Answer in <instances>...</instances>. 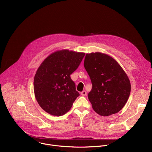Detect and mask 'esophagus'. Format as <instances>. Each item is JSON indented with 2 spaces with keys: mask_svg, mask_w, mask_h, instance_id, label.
I'll return each mask as SVG.
<instances>
[{
  "mask_svg": "<svg viewBox=\"0 0 152 152\" xmlns=\"http://www.w3.org/2000/svg\"><path fill=\"white\" fill-rule=\"evenodd\" d=\"M81 94L82 96H86V95H87V92H86V91H85V90L83 91L81 93Z\"/></svg>",
  "mask_w": 152,
  "mask_h": 152,
  "instance_id": "34e87169",
  "label": "esophagus"
}]
</instances>
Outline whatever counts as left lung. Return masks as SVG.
Instances as JSON below:
<instances>
[{
  "mask_svg": "<svg viewBox=\"0 0 152 152\" xmlns=\"http://www.w3.org/2000/svg\"><path fill=\"white\" fill-rule=\"evenodd\" d=\"M84 65L91 83L88 98L93 110L107 116L120 111L131 92L128 77L111 56L100 52L87 53Z\"/></svg>",
  "mask_w": 152,
  "mask_h": 152,
  "instance_id": "8db88e82",
  "label": "left lung"
}]
</instances>
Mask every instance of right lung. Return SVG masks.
<instances>
[{
	"label": "right lung",
	"mask_w": 152,
	"mask_h": 152,
	"mask_svg": "<svg viewBox=\"0 0 152 152\" xmlns=\"http://www.w3.org/2000/svg\"><path fill=\"white\" fill-rule=\"evenodd\" d=\"M85 53L67 49L58 50L47 57L34 78L35 97L47 113L62 116L71 108L80 96L70 75L75 71Z\"/></svg>",
	"instance_id": "add662e5"
}]
</instances>
